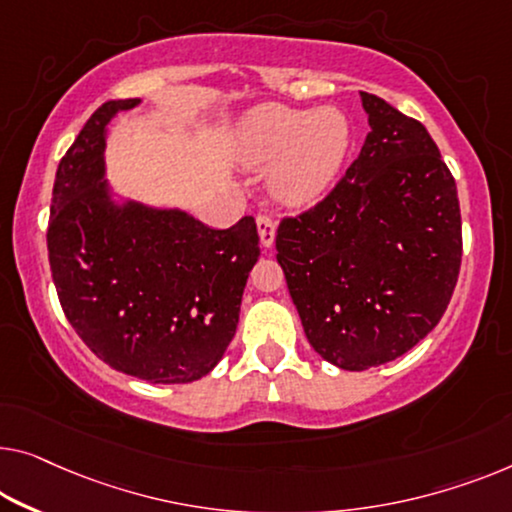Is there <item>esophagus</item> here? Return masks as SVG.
Returning a JSON list of instances; mask_svg holds the SVG:
<instances>
[{
  "instance_id": "1",
  "label": "esophagus",
  "mask_w": 512,
  "mask_h": 512,
  "mask_svg": "<svg viewBox=\"0 0 512 512\" xmlns=\"http://www.w3.org/2000/svg\"><path fill=\"white\" fill-rule=\"evenodd\" d=\"M257 232H259V241H262V246L271 248L273 239H276V223H273V218L266 216V213H259V216H257Z\"/></svg>"
}]
</instances>
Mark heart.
Instances as JSON below:
<instances>
[{"label": "heart", "instance_id": "1", "mask_svg": "<svg viewBox=\"0 0 512 512\" xmlns=\"http://www.w3.org/2000/svg\"><path fill=\"white\" fill-rule=\"evenodd\" d=\"M352 124L338 108L296 110L262 105L243 121L239 151L248 163H273V190L280 200L303 207L322 197L340 177Z\"/></svg>", "mask_w": 512, "mask_h": 512}]
</instances>
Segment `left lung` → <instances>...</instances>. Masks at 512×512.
Wrapping results in <instances>:
<instances>
[{"instance_id": "left-lung-1", "label": "left lung", "mask_w": 512, "mask_h": 512, "mask_svg": "<svg viewBox=\"0 0 512 512\" xmlns=\"http://www.w3.org/2000/svg\"><path fill=\"white\" fill-rule=\"evenodd\" d=\"M370 133L315 207L278 225V264L315 352L368 370L418 345L462 262L457 186L421 121L361 91Z\"/></svg>"}]
</instances>
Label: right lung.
I'll return each mask as SVG.
<instances>
[{"instance_id": "obj_1", "label": "right lung", "mask_w": 512, "mask_h": 512, "mask_svg": "<svg viewBox=\"0 0 512 512\" xmlns=\"http://www.w3.org/2000/svg\"><path fill=\"white\" fill-rule=\"evenodd\" d=\"M137 103H103L59 160L50 269L66 319L103 363L151 384H188L234 338L259 234L253 216L211 230L186 211L110 200L105 126Z\"/></svg>"}]
</instances>
